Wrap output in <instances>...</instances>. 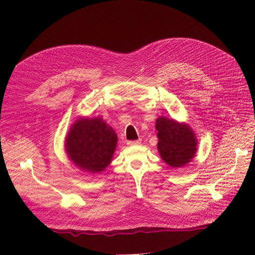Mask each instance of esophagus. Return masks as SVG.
<instances>
[{
    "mask_svg": "<svg viewBox=\"0 0 255 255\" xmlns=\"http://www.w3.org/2000/svg\"><path fill=\"white\" fill-rule=\"evenodd\" d=\"M140 143V139H137V140H129L127 141V144L128 145H136V144H139Z\"/></svg>",
    "mask_w": 255,
    "mask_h": 255,
    "instance_id": "34e87169",
    "label": "esophagus"
}]
</instances>
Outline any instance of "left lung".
Masks as SVG:
<instances>
[{
    "instance_id": "obj_1",
    "label": "left lung",
    "mask_w": 255,
    "mask_h": 255,
    "mask_svg": "<svg viewBox=\"0 0 255 255\" xmlns=\"http://www.w3.org/2000/svg\"><path fill=\"white\" fill-rule=\"evenodd\" d=\"M155 127L158 131V151L168 165L181 167L191 161L196 152L197 140L188 124L159 117Z\"/></svg>"
}]
</instances>
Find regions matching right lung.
Listing matches in <instances>:
<instances>
[{"label":"right lung","mask_w":255,"mask_h":255,"mask_svg":"<svg viewBox=\"0 0 255 255\" xmlns=\"http://www.w3.org/2000/svg\"><path fill=\"white\" fill-rule=\"evenodd\" d=\"M118 136L101 117L79 118L65 139V149L80 169L96 173L110 165L117 148Z\"/></svg>","instance_id":"obj_1"}]
</instances>
